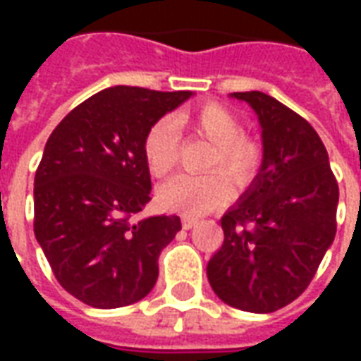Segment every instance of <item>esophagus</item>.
<instances>
[{
    "label": "esophagus",
    "mask_w": 361,
    "mask_h": 361,
    "mask_svg": "<svg viewBox=\"0 0 361 361\" xmlns=\"http://www.w3.org/2000/svg\"><path fill=\"white\" fill-rule=\"evenodd\" d=\"M181 224H183V228H185V230H191V228L197 226V220L195 219H189V216H183V220H181Z\"/></svg>",
    "instance_id": "esophagus-1"
}]
</instances>
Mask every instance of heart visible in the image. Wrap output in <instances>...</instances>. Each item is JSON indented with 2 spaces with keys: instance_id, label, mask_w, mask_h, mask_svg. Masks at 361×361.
<instances>
[{
  "instance_id": "1",
  "label": "heart",
  "mask_w": 361,
  "mask_h": 361,
  "mask_svg": "<svg viewBox=\"0 0 361 361\" xmlns=\"http://www.w3.org/2000/svg\"><path fill=\"white\" fill-rule=\"evenodd\" d=\"M178 126L201 135L212 145L204 176H178L164 183L158 199L170 211L185 216H203L219 209L232 195V183L247 185L257 176L265 149L253 135L243 133L234 111L216 102H207L178 114ZM142 154L152 176L166 178L180 160V131L168 119H158L142 139Z\"/></svg>"
}]
</instances>
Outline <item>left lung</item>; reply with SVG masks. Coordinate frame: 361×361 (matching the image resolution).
I'll list each match as a JSON object with an SVG mask.
<instances>
[{
  "label": "left lung",
  "instance_id": "left-lung-1",
  "mask_svg": "<svg viewBox=\"0 0 361 361\" xmlns=\"http://www.w3.org/2000/svg\"><path fill=\"white\" fill-rule=\"evenodd\" d=\"M234 96L257 111L265 158L250 191L220 219L224 242L207 276L228 305L271 313L305 292L333 243L338 183L307 119L259 90Z\"/></svg>",
  "mask_w": 361,
  "mask_h": 361
}]
</instances>
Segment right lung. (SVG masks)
Masks as SVG:
<instances>
[{"label": "right lung", "mask_w": 361, "mask_h": 361, "mask_svg": "<svg viewBox=\"0 0 361 361\" xmlns=\"http://www.w3.org/2000/svg\"><path fill=\"white\" fill-rule=\"evenodd\" d=\"M189 90L110 87L51 131L35 176V235L54 276L87 305L114 310L154 288L180 216H133L150 201L142 139Z\"/></svg>", "instance_id": "right-lung-1"}]
</instances>
